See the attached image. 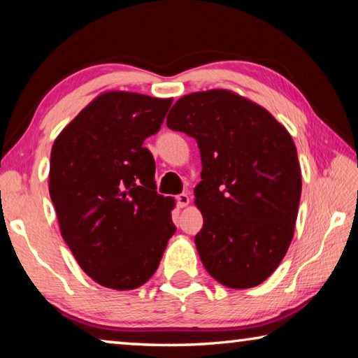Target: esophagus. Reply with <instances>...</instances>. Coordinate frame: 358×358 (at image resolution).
I'll return each instance as SVG.
<instances>
[{
	"label": "esophagus",
	"mask_w": 358,
	"mask_h": 358,
	"mask_svg": "<svg viewBox=\"0 0 358 358\" xmlns=\"http://www.w3.org/2000/svg\"><path fill=\"white\" fill-rule=\"evenodd\" d=\"M175 202H177V207L183 208L187 203H189V196L185 192H181V194H178V196H175Z\"/></svg>",
	"instance_id": "34e87169"
}]
</instances>
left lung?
Listing matches in <instances>:
<instances>
[{"label":"left lung","mask_w":358,"mask_h":358,"mask_svg":"<svg viewBox=\"0 0 358 358\" xmlns=\"http://www.w3.org/2000/svg\"><path fill=\"white\" fill-rule=\"evenodd\" d=\"M167 126L201 150L194 196L203 226L194 241L205 270L226 287L259 286L294 237L301 172L292 137L265 108L226 90L183 96Z\"/></svg>","instance_id":"1"}]
</instances>
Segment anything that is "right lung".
<instances>
[{
	"label": "right lung",
	"mask_w": 358,
	"mask_h": 358,
	"mask_svg": "<svg viewBox=\"0 0 358 358\" xmlns=\"http://www.w3.org/2000/svg\"><path fill=\"white\" fill-rule=\"evenodd\" d=\"M172 99L101 94L53 143L48 191L62 237L104 287L147 282L177 232L173 199L157 194L155 157L143 141L164 123Z\"/></svg>",
	"instance_id": "1"
}]
</instances>
